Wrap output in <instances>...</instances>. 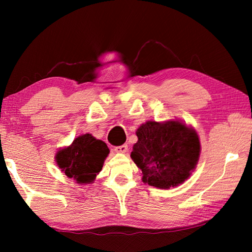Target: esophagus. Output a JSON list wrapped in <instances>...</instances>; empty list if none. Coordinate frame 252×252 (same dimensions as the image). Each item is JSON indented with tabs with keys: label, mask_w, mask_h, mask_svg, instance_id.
Returning a JSON list of instances; mask_svg holds the SVG:
<instances>
[{
	"label": "esophagus",
	"mask_w": 252,
	"mask_h": 252,
	"mask_svg": "<svg viewBox=\"0 0 252 252\" xmlns=\"http://www.w3.org/2000/svg\"><path fill=\"white\" fill-rule=\"evenodd\" d=\"M115 152L120 153V154H126L127 152V145H126V144H125V145L117 146V147H115Z\"/></svg>",
	"instance_id": "esophagus-1"
}]
</instances>
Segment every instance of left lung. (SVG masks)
I'll use <instances>...</instances> for the list:
<instances>
[{"label":"left lung","instance_id":"obj_1","mask_svg":"<svg viewBox=\"0 0 252 252\" xmlns=\"http://www.w3.org/2000/svg\"><path fill=\"white\" fill-rule=\"evenodd\" d=\"M131 158L142 181L157 189L178 186L189 178L200 155L197 132L179 120L147 121L136 131Z\"/></svg>","mask_w":252,"mask_h":252}]
</instances>
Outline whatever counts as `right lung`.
<instances>
[{
  "instance_id": "1",
  "label": "right lung",
  "mask_w": 252,
  "mask_h": 252,
  "mask_svg": "<svg viewBox=\"0 0 252 252\" xmlns=\"http://www.w3.org/2000/svg\"><path fill=\"white\" fill-rule=\"evenodd\" d=\"M109 148L89 133L77 137L70 146L60 149L56 163L69 179L79 184H90L103 168Z\"/></svg>"
}]
</instances>
